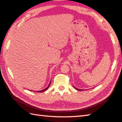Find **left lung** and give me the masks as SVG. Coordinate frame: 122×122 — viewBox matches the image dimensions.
Here are the masks:
<instances>
[{
	"instance_id": "left-lung-1",
	"label": "left lung",
	"mask_w": 122,
	"mask_h": 122,
	"mask_svg": "<svg viewBox=\"0 0 122 122\" xmlns=\"http://www.w3.org/2000/svg\"><path fill=\"white\" fill-rule=\"evenodd\" d=\"M75 89H76V90H79V91H82V90H81V89H77V88H76V87H75L74 86H73Z\"/></svg>"
}]
</instances>
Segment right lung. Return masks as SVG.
<instances>
[{
	"mask_svg": "<svg viewBox=\"0 0 122 122\" xmlns=\"http://www.w3.org/2000/svg\"><path fill=\"white\" fill-rule=\"evenodd\" d=\"M50 83L51 82H50V83H49V84L48 85V86L46 87V89H43V90H41V91H37V92H44V91H46V90L47 89H48V88H49V87L50 86Z\"/></svg>",
	"mask_w": 122,
	"mask_h": 122,
	"instance_id": "1",
	"label": "right lung"
}]
</instances>
